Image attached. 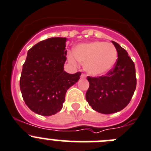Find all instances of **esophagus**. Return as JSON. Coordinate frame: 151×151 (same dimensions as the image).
Listing matches in <instances>:
<instances>
[{
    "label": "esophagus",
    "mask_w": 151,
    "mask_h": 151,
    "mask_svg": "<svg viewBox=\"0 0 151 151\" xmlns=\"http://www.w3.org/2000/svg\"><path fill=\"white\" fill-rule=\"evenodd\" d=\"M86 77V74H82L81 75V79H85Z\"/></svg>",
    "instance_id": "obj_1"
}]
</instances>
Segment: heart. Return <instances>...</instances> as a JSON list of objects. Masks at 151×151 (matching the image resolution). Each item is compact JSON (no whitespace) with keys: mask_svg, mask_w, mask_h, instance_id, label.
Here are the masks:
<instances>
[{"mask_svg":"<svg viewBox=\"0 0 151 151\" xmlns=\"http://www.w3.org/2000/svg\"><path fill=\"white\" fill-rule=\"evenodd\" d=\"M68 61L77 65V61L84 64V69L89 75L99 77L108 74L117 60V51L112 43L94 41L79 44L74 53L69 52Z\"/></svg>","mask_w":151,"mask_h":151,"instance_id":"b5f03b06","label":"heart"}]
</instances>
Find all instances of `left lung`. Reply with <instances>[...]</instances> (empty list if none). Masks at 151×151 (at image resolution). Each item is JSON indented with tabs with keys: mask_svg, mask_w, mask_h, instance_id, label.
<instances>
[{
	"mask_svg": "<svg viewBox=\"0 0 151 151\" xmlns=\"http://www.w3.org/2000/svg\"><path fill=\"white\" fill-rule=\"evenodd\" d=\"M118 59L114 68L103 77H88L86 99L94 111L110 114L128 105L136 87L135 64L128 52L114 41Z\"/></svg>",
	"mask_w": 151,
	"mask_h": 151,
	"instance_id": "1",
	"label": "left lung"
}]
</instances>
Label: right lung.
Segmentation results:
<instances>
[{
	"label": "right lung",
	"instance_id": "1",
	"mask_svg": "<svg viewBox=\"0 0 151 151\" xmlns=\"http://www.w3.org/2000/svg\"><path fill=\"white\" fill-rule=\"evenodd\" d=\"M66 37L42 40L28 51L20 77L25 104L33 112L51 116L61 111L68 89L78 81L81 72L64 70Z\"/></svg>",
	"mask_w": 151,
	"mask_h": 151
}]
</instances>
